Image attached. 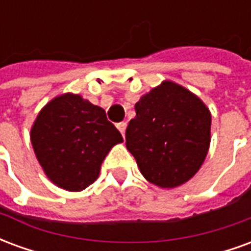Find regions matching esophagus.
<instances>
[{
  "label": "esophagus",
  "instance_id": "obj_1",
  "mask_svg": "<svg viewBox=\"0 0 251 251\" xmlns=\"http://www.w3.org/2000/svg\"><path fill=\"white\" fill-rule=\"evenodd\" d=\"M126 126H127V124H126V122H120V124L117 125V127H118V130L121 131V134H122V136H125Z\"/></svg>",
  "mask_w": 251,
  "mask_h": 251
}]
</instances>
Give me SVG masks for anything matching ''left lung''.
<instances>
[{
	"instance_id": "obj_1",
	"label": "left lung",
	"mask_w": 251,
	"mask_h": 251,
	"mask_svg": "<svg viewBox=\"0 0 251 251\" xmlns=\"http://www.w3.org/2000/svg\"><path fill=\"white\" fill-rule=\"evenodd\" d=\"M126 129V148L144 177L175 188L194 177L211 141V113L201 99L180 84L164 80L142 95Z\"/></svg>"
}]
</instances>
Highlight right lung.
Returning <instances> with one entry per match:
<instances>
[{
    "instance_id": "obj_1",
    "label": "right lung",
    "mask_w": 251,
    "mask_h": 251,
    "mask_svg": "<svg viewBox=\"0 0 251 251\" xmlns=\"http://www.w3.org/2000/svg\"><path fill=\"white\" fill-rule=\"evenodd\" d=\"M30 141L47 177L77 192L98 179L104 157L124 138L102 107L67 93L41 109L30 129Z\"/></svg>"
}]
</instances>
